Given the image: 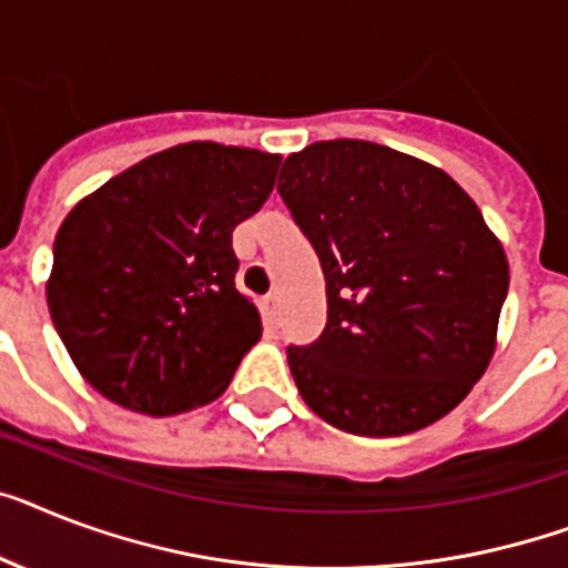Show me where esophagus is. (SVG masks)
Here are the masks:
<instances>
[{"mask_svg":"<svg viewBox=\"0 0 568 568\" xmlns=\"http://www.w3.org/2000/svg\"><path fill=\"white\" fill-rule=\"evenodd\" d=\"M262 315H265V321H268L271 326L280 324V294L271 292L262 297Z\"/></svg>","mask_w":568,"mask_h":568,"instance_id":"34e87169","label":"esophagus"}]
</instances>
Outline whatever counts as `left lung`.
<instances>
[{
	"instance_id": "left-lung-1",
	"label": "left lung",
	"mask_w": 568,
	"mask_h": 568,
	"mask_svg": "<svg viewBox=\"0 0 568 568\" xmlns=\"http://www.w3.org/2000/svg\"><path fill=\"white\" fill-rule=\"evenodd\" d=\"M276 192L326 276V326L288 347L329 426L412 435L473 390L496 349L508 256L473 197L417 156L364 140L306 145Z\"/></svg>"
}]
</instances>
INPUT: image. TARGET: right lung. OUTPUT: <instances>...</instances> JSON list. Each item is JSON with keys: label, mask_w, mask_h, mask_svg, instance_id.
<instances>
[{"label": "right lung", "mask_w": 568, "mask_h": 568, "mask_svg": "<svg viewBox=\"0 0 568 568\" xmlns=\"http://www.w3.org/2000/svg\"><path fill=\"white\" fill-rule=\"evenodd\" d=\"M280 154L186 142L69 212L45 300L63 347L110 403L169 417L212 403L262 338L236 288L233 230L268 201Z\"/></svg>", "instance_id": "right-lung-1"}]
</instances>
